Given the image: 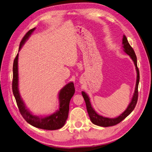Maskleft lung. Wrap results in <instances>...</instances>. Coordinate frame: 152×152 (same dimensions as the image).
<instances>
[{
    "instance_id": "8db88e82",
    "label": "left lung",
    "mask_w": 152,
    "mask_h": 152,
    "mask_svg": "<svg viewBox=\"0 0 152 152\" xmlns=\"http://www.w3.org/2000/svg\"><path fill=\"white\" fill-rule=\"evenodd\" d=\"M122 44H123L124 50L128 55H129L130 57L132 59V61H134L136 69L137 80H136V84L134 95H133L131 102L129 104L128 107L120 116H118L116 118H107V117H104L103 116L99 115L94 111L93 107H91V104L89 101V98L88 97V96L86 94L85 92L82 91V94L83 96L84 99L85 100L87 112H88L89 116L90 117L91 122L94 124H95V125L102 126V127H109V126H113L115 125H117V124L120 123L121 121L124 120V118H126L133 111V110L134 109L136 105V103L137 102V98H138V85H139V82H140V72H139V69L137 66V58H136L134 49H132L129 43L126 35H124L123 37Z\"/></svg>"
}]
</instances>
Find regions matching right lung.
I'll return each mask as SVG.
<instances>
[{
  "label": "right lung",
  "instance_id": "1",
  "mask_svg": "<svg viewBox=\"0 0 152 152\" xmlns=\"http://www.w3.org/2000/svg\"><path fill=\"white\" fill-rule=\"evenodd\" d=\"M35 28L30 30L25 35L20 44L19 51L22 48L25 41L28 39L32 32ZM18 53L15 58L13 63V79L12 83V93L18 105V109L22 117L30 125L35 127L45 130H56L61 128L65 125L68 118L69 112V104L70 99L75 93V87L73 82H70L66 84L60 91L59 93V107L58 111L49 116L44 118H40L37 116L33 115L28 110L21 99L18 90Z\"/></svg>",
  "mask_w": 152,
  "mask_h": 152
}]
</instances>
